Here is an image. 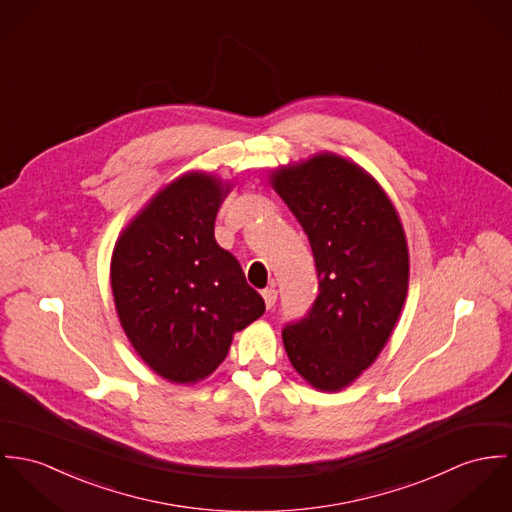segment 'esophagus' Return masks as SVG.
<instances>
[{"label": "esophagus", "instance_id": "34e87169", "mask_svg": "<svg viewBox=\"0 0 512 512\" xmlns=\"http://www.w3.org/2000/svg\"><path fill=\"white\" fill-rule=\"evenodd\" d=\"M277 294H279V292H277L273 286L263 290V298H265V306H267V308H273V306H275V302H277Z\"/></svg>", "mask_w": 512, "mask_h": 512}]
</instances>
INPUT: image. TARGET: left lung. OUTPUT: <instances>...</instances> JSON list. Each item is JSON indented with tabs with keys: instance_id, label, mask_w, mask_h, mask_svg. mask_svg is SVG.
Returning <instances> with one entry per match:
<instances>
[{
	"instance_id": "obj_1",
	"label": "left lung",
	"mask_w": 512,
	"mask_h": 512,
	"mask_svg": "<svg viewBox=\"0 0 512 512\" xmlns=\"http://www.w3.org/2000/svg\"><path fill=\"white\" fill-rule=\"evenodd\" d=\"M269 182L308 235L320 290L308 316L284 328V349L308 385L338 393L397 326L410 269L404 228L381 184L336 153L279 167Z\"/></svg>"
}]
</instances>
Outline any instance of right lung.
Returning a JSON list of instances; mask_svg holds the SVG:
<instances>
[{"label": "right lung", "mask_w": 512, "mask_h": 512, "mask_svg": "<svg viewBox=\"0 0 512 512\" xmlns=\"http://www.w3.org/2000/svg\"><path fill=\"white\" fill-rule=\"evenodd\" d=\"M231 182L184 172L123 228L110 265L115 312L137 355L163 379L194 385L226 359L235 332L265 312L214 224Z\"/></svg>", "instance_id": "obj_1"}]
</instances>
